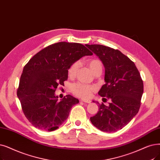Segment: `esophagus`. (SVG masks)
Returning a JSON list of instances; mask_svg holds the SVG:
<instances>
[{
  "label": "esophagus",
  "instance_id": "1",
  "mask_svg": "<svg viewBox=\"0 0 160 160\" xmlns=\"http://www.w3.org/2000/svg\"><path fill=\"white\" fill-rule=\"evenodd\" d=\"M82 101L84 102H86V103H90V102H91V101H90V100H86V99L82 100Z\"/></svg>",
  "mask_w": 160,
  "mask_h": 160
}]
</instances>
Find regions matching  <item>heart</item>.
<instances>
[{
	"instance_id": "obj_1",
	"label": "heart",
	"mask_w": 160,
	"mask_h": 160,
	"mask_svg": "<svg viewBox=\"0 0 160 160\" xmlns=\"http://www.w3.org/2000/svg\"><path fill=\"white\" fill-rule=\"evenodd\" d=\"M86 64L91 69V71L95 75L99 74L102 71V62L96 58H93L87 61ZM80 67L79 61H75L69 66L67 74L70 78L73 79L77 74L78 68ZM96 92V88L94 86L88 85L81 82L75 83L72 86V92L74 95L83 99H88Z\"/></svg>"
}]
</instances>
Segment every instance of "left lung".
I'll list each match as a JSON object with an SVG mask.
<instances>
[{
	"mask_svg": "<svg viewBox=\"0 0 160 160\" xmlns=\"http://www.w3.org/2000/svg\"><path fill=\"white\" fill-rule=\"evenodd\" d=\"M105 68L104 84L99 95L110 99L108 107L99 104L98 112L90 118L92 124L104 132L122 129L137 114L141 104L143 82L134 62L118 50L100 44H86Z\"/></svg>",
	"mask_w": 160,
	"mask_h": 160,
	"instance_id": "left-lung-1",
	"label": "left lung"
}]
</instances>
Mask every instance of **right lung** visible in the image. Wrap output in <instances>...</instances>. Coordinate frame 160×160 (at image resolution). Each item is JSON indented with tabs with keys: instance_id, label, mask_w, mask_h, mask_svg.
I'll list each match as a JSON object with an SVG mask.
<instances>
[{
	"instance_id": "obj_1",
	"label": "right lung",
	"mask_w": 160,
	"mask_h": 160,
	"mask_svg": "<svg viewBox=\"0 0 160 160\" xmlns=\"http://www.w3.org/2000/svg\"><path fill=\"white\" fill-rule=\"evenodd\" d=\"M92 55L82 44L60 42L44 48L25 65L17 95L25 116L33 126L52 131L67 119L72 107L79 101L67 95L59 101L55 92L67 80L69 66Z\"/></svg>"
}]
</instances>
